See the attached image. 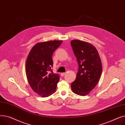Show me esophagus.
<instances>
[{"label":"esophagus","instance_id":"obj_1","mask_svg":"<svg viewBox=\"0 0 125 125\" xmlns=\"http://www.w3.org/2000/svg\"><path fill=\"white\" fill-rule=\"evenodd\" d=\"M65 74H66V73H61V76H63L64 75H65Z\"/></svg>","mask_w":125,"mask_h":125}]
</instances>
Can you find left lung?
<instances>
[{"label":"left lung","mask_w":125,"mask_h":125,"mask_svg":"<svg viewBox=\"0 0 125 125\" xmlns=\"http://www.w3.org/2000/svg\"><path fill=\"white\" fill-rule=\"evenodd\" d=\"M70 44L78 65L71 89L74 93L84 96L95 88L99 81L102 71L101 60L92 44L78 39L71 41Z\"/></svg>","instance_id":"obj_1"}]
</instances>
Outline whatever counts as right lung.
I'll list each match as a JSON object with an SVG mask.
<instances>
[{
	"mask_svg": "<svg viewBox=\"0 0 125 125\" xmlns=\"http://www.w3.org/2000/svg\"><path fill=\"white\" fill-rule=\"evenodd\" d=\"M63 41H51L36 43L30 50L26 62L25 71L32 89L42 97L55 92L60 80L58 74L51 69L52 55Z\"/></svg>",
	"mask_w": 125,
	"mask_h": 125,
	"instance_id": "1",
	"label": "right lung"
}]
</instances>
